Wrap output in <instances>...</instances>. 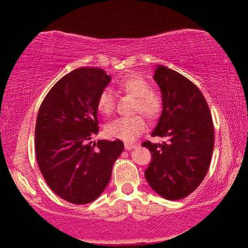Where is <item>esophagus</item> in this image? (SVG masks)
<instances>
[{
    "label": "esophagus",
    "mask_w": 248,
    "mask_h": 248,
    "mask_svg": "<svg viewBox=\"0 0 248 248\" xmlns=\"http://www.w3.org/2000/svg\"><path fill=\"white\" fill-rule=\"evenodd\" d=\"M124 148H125V150H132V149L137 148V144H134V143H125Z\"/></svg>",
    "instance_id": "esophagus-1"
}]
</instances>
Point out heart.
Returning <instances> with one entry per match:
<instances>
[{
    "label": "heart",
    "instance_id": "heart-1",
    "mask_svg": "<svg viewBox=\"0 0 248 248\" xmlns=\"http://www.w3.org/2000/svg\"><path fill=\"white\" fill-rule=\"evenodd\" d=\"M118 88L125 93L137 98L134 110L149 118L159 116L162 109V100L158 93L151 91L147 81L137 76H128L118 81ZM115 107L114 97L108 90L101 91L97 99V108L101 114L110 115ZM147 130V122L141 115L133 117H121L105 127L107 137L125 142H132Z\"/></svg>",
    "mask_w": 248,
    "mask_h": 248
}]
</instances>
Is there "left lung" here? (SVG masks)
Returning a JSON list of instances; mask_svg holds the SVG:
<instances>
[{"instance_id": "obj_1", "label": "left lung", "mask_w": 248, "mask_h": 248, "mask_svg": "<svg viewBox=\"0 0 248 248\" xmlns=\"http://www.w3.org/2000/svg\"><path fill=\"white\" fill-rule=\"evenodd\" d=\"M154 79L161 91L162 113L151 135L167 141L142 143L152 157L144 176L155 193L175 201L194 192L204 179L215 128L205 98L187 78L159 65Z\"/></svg>"}]
</instances>
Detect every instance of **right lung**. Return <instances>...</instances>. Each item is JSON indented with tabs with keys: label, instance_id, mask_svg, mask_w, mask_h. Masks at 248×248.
I'll return each instance as SVG.
<instances>
[{
	"label": "right lung",
	"instance_id": "obj_1",
	"mask_svg": "<svg viewBox=\"0 0 248 248\" xmlns=\"http://www.w3.org/2000/svg\"><path fill=\"white\" fill-rule=\"evenodd\" d=\"M111 78L103 69L81 67L57 81L38 110L36 158L50 189L73 204L96 200L109 183L121 140L90 141L98 134L97 99Z\"/></svg>",
	"mask_w": 248,
	"mask_h": 248
}]
</instances>
